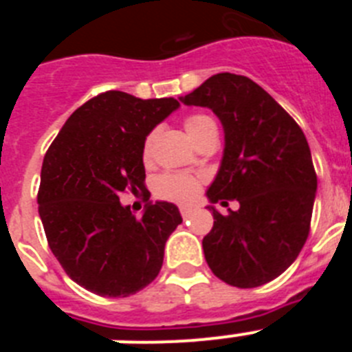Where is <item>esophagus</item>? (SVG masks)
Returning a JSON list of instances; mask_svg holds the SVG:
<instances>
[{"mask_svg":"<svg viewBox=\"0 0 352 352\" xmlns=\"http://www.w3.org/2000/svg\"><path fill=\"white\" fill-rule=\"evenodd\" d=\"M194 211H195L194 206H179V213H182L183 219H186V217H188L190 213H194Z\"/></svg>","mask_w":352,"mask_h":352,"instance_id":"obj_1","label":"esophagus"}]
</instances>
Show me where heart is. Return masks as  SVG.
<instances>
[{
    "label": "heart",
    "mask_w": 352,
    "mask_h": 352,
    "mask_svg": "<svg viewBox=\"0 0 352 352\" xmlns=\"http://www.w3.org/2000/svg\"><path fill=\"white\" fill-rule=\"evenodd\" d=\"M183 126H185L186 133L190 135L192 141L195 144L208 138L211 132H217L214 123L210 116L206 114H190L183 120ZM155 132H149L142 144V157L148 160L151 157V149H153ZM201 183H203V176L201 174L183 173V170H173V173H166L158 176L155 182V194L158 197L166 199V201H173V203H190L197 197L199 190H201Z\"/></svg>",
    "instance_id": "heart-1"
}]
</instances>
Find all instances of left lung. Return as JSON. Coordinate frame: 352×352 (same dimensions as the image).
<instances>
[{
	"label": "left lung",
	"mask_w": 352,
	"mask_h": 352,
	"mask_svg": "<svg viewBox=\"0 0 352 352\" xmlns=\"http://www.w3.org/2000/svg\"><path fill=\"white\" fill-rule=\"evenodd\" d=\"M211 109L222 121L226 148L206 195L238 201L229 214L213 211L203 248L214 276L234 287L268 284L294 263L309 238L317 174L303 130L259 84L217 74L179 98Z\"/></svg>",
	"instance_id": "left-lung-1"
}]
</instances>
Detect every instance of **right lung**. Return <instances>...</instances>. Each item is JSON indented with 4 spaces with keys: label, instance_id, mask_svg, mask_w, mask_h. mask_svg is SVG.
I'll return each instance as SVG.
<instances>
[{
    "label": "right lung",
    "instance_id": "1",
    "mask_svg": "<svg viewBox=\"0 0 352 352\" xmlns=\"http://www.w3.org/2000/svg\"><path fill=\"white\" fill-rule=\"evenodd\" d=\"M178 107L176 98L100 93L72 113L43 157L36 201L49 248L72 280L98 296L125 298L151 284L182 223L166 201L146 204L142 217L120 203L126 190L149 199L142 144Z\"/></svg>",
    "mask_w": 352,
    "mask_h": 352
}]
</instances>
